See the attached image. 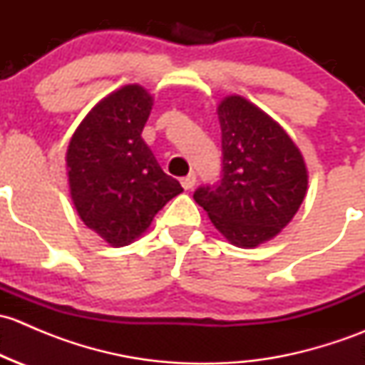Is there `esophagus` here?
I'll return each mask as SVG.
<instances>
[{
    "instance_id": "obj_1",
    "label": "esophagus",
    "mask_w": 365,
    "mask_h": 365,
    "mask_svg": "<svg viewBox=\"0 0 365 365\" xmlns=\"http://www.w3.org/2000/svg\"><path fill=\"white\" fill-rule=\"evenodd\" d=\"M194 183H196V175H194V173H189V175L183 176V178H182V187L185 190L192 189Z\"/></svg>"
}]
</instances>
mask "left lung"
<instances>
[{"mask_svg": "<svg viewBox=\"0 0 365 365\" xmlns=\"http://www.w3.org/2000/svg\"><path fill=\"white\" fill-rule=\"evenodd\" d=\"M222 175L194 200L237 247H257L281 233L307 192L304 157L284 128L240 95L217 108Z\"/></svg>", "mask_w": 365, "mask_h": 365, "instance_id": "obj_1", "label": "left lung"}]
</instances>
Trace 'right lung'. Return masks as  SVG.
Instances as JSON below:
<instances>
[{"label": "right lung", "mask_w": 365, "mask_h": 365, "mask_svg": "<svg viewBox=\"0 0 365 365\" xmlns=\"http://www.w3.org/2000/svg\"><path fill=\"white\" fill-rule=\"evenodd\" d=\"M152 106V95L139 84L113 91L81 121L67 150L73 206L114 247L141 237L162 206L183 190L141 138Z\"/></svg>", "instance_id": "right-lung-1"}]
</instances>
